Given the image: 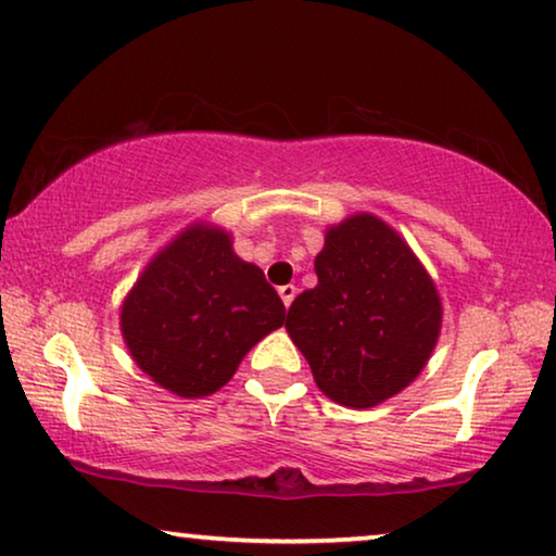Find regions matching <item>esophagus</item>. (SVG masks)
<instances>
[{
    "label": "esophagus",
    "mask_w": 556,
    "mask_h": 556,
    "mask_svg": "<svg viewBox=\"0 0 556 556\" xmlns=\"http://www.w3.org/2000/svg\"><path fill=\"white\" fill-rule=\"evenodd\" d=\"M295 291H299V288L295 286H280L278 288V293H280V301H283V306L288 308L293 303V299H295Z\"/></svg>",
    "instance_id": "obj_1"
}]
</instances>
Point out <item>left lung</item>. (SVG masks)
<instances>
[{"mask_svg": "<svg viewBox=\"0 0 556 556\" xmlns=\"http://www.w3.org/2000/svg\"><path fill=\"white\" fill-rule=\"evenodd\" d=\"M318 283L295 295L286 329L326 397L367 409L405 390L430 359L440 299L413 250L375 215L326 232Z\"/></svg>", "mask_w": 556, "mask_h": 556, "instance_id": "obj_1", "label": "left lung"}]
</instances>
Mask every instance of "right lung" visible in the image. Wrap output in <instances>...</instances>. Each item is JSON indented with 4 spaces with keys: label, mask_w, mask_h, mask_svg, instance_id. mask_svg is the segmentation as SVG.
<instances>
[{
    "label": "right lung",
    "mask_w": 556,
    "mask_h": 556,
    "mask_svg": "<svg viewBox=\"0 0 556 556\" xmlns=\"http://www.w3.org/2000/svg\"><path fill=\"white\" fill-rule=\"evenodd\" d=\"M283 318L276 288L232 253L230 235L192 225L136 280L121 331L156 384L179 397H207Z\"/></svg>",
    "instance_id": "add662e5"
}]
</instances>
